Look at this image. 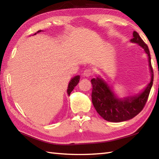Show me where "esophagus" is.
<instances>
[{"label":"esophagus","instance_id":"obj_1","mask_svg":"<svg viewBox=\"0 0 159 159\" xmlns=\"http://www.w3.org/2000/svg\"><path fill=\"white\" fill-rule=\"evenodd\" d=\"M93 70H91V69H86L84 70L83 72V75L85 76H87V77H89V76H91L93 74Z\"/></svg>","mask_w":159,"mask_h":159}]
</instances>
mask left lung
Returning a JSON list of instances; mask_svg holds the SVG:
<instances>
[{"label":"left lung","instance_id":"8db88e82","mask_svg":"<svg viewBox=\"0 0 159 159\" xmlns=\"http://www.w3.org/2000/svg\"><path fill=\"white\" fill-rule=\"evenodd\" d=\"M130 41L137 43L142 47L148 56L152 78L150 83L148 84L143 92L137 96L128 97L124 100L117 99L114 96L110 87L102 79L97 78L91 80L92 84V100L93 105L101 117L111 122L126 121L139 114L146 105L153 84V69L148 45L136 31L133 32V38Z\"/></svg>","mask_w":159,"mask_h":159}]
</instances>
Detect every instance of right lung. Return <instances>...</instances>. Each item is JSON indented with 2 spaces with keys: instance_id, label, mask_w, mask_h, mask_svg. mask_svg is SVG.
I'll list each match as a JSON object with an SVG mask.
<instances>
[{
  "instance_id": "right-lung-1",
  "label": "right lung",
  "mask_w": 159,
  "mask_h": 159,
  "mask_svg": "<svg viewBox=\"0 0 159 159\" xmlns=\"http://www.w3.org/2000/svg\"><path fill=\"white\" fill-rule=\"evenodd\" d=\"M41 31V30L40 31H38V33ZM79 80H80V76H76L75 77H74L73 79L70 80V82L69 83V85H68V88H67V93H68V95L70 96V93L72 92V90L74 89V87H75L78 83L79 82Z\"/></svg>"
}]
</instances>
